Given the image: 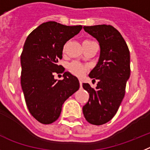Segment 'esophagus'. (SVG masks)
Returning <instances> with one entry per match:
<instances>
[{
    "instance_id": "1",
    "label": "esophagus",
    "mask_w": 150,
    "mask_h": 150,
    "mask_svg": "<svg viewBox=\"0 0 150 150\" xmlns=\"http://www.w3.org/2000/svg\"><path fill=\"white\" fill-rule=\"evenodd\" d=\"M79 84H80V86H81V88L82 87V81H81V80L79 81Z\"/></svg>"
}]
</instances>
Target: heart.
I'll return each mask as SVG.
<instances>
[{"label": "heart", "instance_id": "1", "mask_svg": "<svg viewBox=\"0 0 150 150\" xmlns=\"http://www.w3.org/2000/svg\"><path fill=\"white\" fill-rule=\"evenodd\" d=\"M69 70L73 75L78 77H81L84 75L87 71V66L79 62H72L69 66Z\"/></svg>", "mask_w": 150, "mask_h": 150}]
</instances>
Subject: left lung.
<instances>
[{
  "instance_id": "obj_1",
  "label": "left lung",
  "mask_w": 150,
  "mask_h": 150,
  "mask_svg": "<svg viewBox=\"0 0 150 150\" xmlns=\"http://www.w3.org/2000/svg\"><path fill=\"white\" fill-rule=\"evenodd\" d=\"M84 29L98 41L100 53L89 74L91 79L98 80L97 87L92 88L83 83L90 96L83 106V114L89 123L101 125L115 116L125 97L131 74L130 52L120 32L110 25L84 26Z\"/></svg>"
}]
</instances>
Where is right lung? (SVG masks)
I'll use <instances>...</instances> for the list:
<instances>
[{"instance_id":"add662e5","label":"right lung","mask_w":150,"mask_h":150,"mask_svg":"<svg viewBox=\"0 0 150 150\" xmlns=\"http://www.w3.org/2000/svg\"><path fill=\"white\" fill-rule=\"evenodd\" d=\"M81 28L50 21L33 30L25 40L21 54V86L28 111L41 124L57 121L62 104L79 89V79L64 72L58 60L62 58L65 44ZM54 73H63L64 79H55Z\"/></svg>"}]
</instances>
